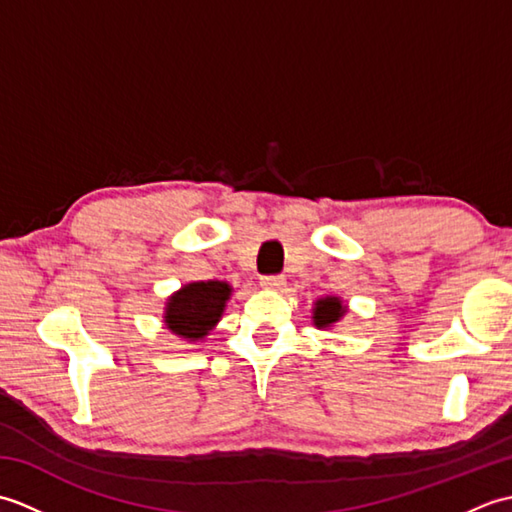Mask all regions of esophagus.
Instances as JSON below:
<instances>
[{
  "instance_id": "obj_1",
  "label": "esophagus",
  "mask_w": 512,
  "mask_h": 512,
  "mask_svg": "<svg viewBox=\"0 0 512 512\" xmlns=\"http://www.w3.org/2000/svg\"><path fill=\"white\" fill-rule=\"evenodd\" d=\"M259 284H262V288H268V290H284L286 279L281 275H266V277H262Z\"/></svg>"
}]
</instances>
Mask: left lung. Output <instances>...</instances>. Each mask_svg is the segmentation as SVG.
<instances>
[{"label": "left lung", "instance_id": "obj_1", "mask_svg": "<svg viewBox=\"0 0 512 512\" xmlns=\"http://www.w3.org/2000/svg\"><path fill=\"white\" fill-rule=\"evenodd\" d=\"M347 308L343 306V301L339 297H323L312 308V321L319 330L323 328H332L334 323H339L345 317Z\"/></svg>", "mask_w": 512, "mask_h": 512}]
</instances>
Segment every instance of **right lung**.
Segmentation results:
<instances>
[{
    "label": "right lung",
    "instance_id": "obj_1",
    "mask_svg": "<svg viewBox=\"0 0 512 512\" xmlns=\"http://www.w3.org/2000/svg\"><path fill=\"white\" fill-rule=\"evenodd\" d=\"M233 288L226 281H193L167 299L165 325L180 339L200 341L222 319Z\"/></svg>",
    "mask_w": 512,
    "mask_h": 512
}]
</instances>
